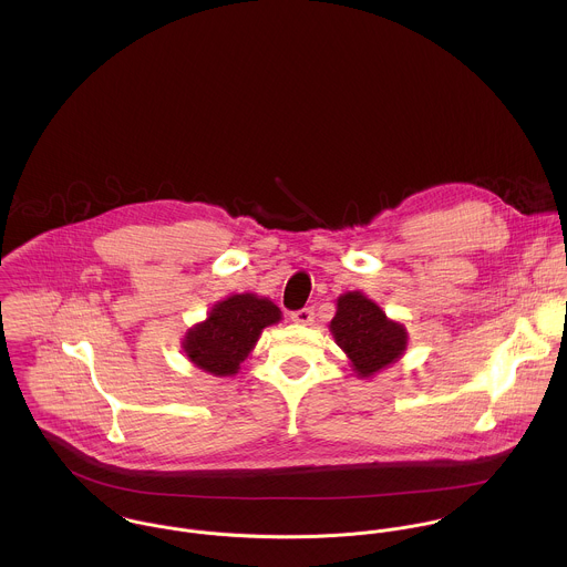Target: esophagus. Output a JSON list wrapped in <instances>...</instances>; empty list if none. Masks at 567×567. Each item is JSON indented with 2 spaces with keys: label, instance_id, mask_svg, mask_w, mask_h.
Segmentation results:
<instances>
[{
  "label": "esophagus",
  "instance_id": "obj_1",
  "mask_svg": "<svg viewBox=\"0 0 567 567\" xmlns=\"http://www.w3.org/2000/svg\"><path fill=\"white\" fill-rule=\"evenodd\" d=\"M292 323L297 324H312L315 323V310L312 308H303V310H297L292 312Z\"/></svg>",
  "mask_w": 567,
  "mask_h": 567
}]
</instances>
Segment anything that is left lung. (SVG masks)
<instances>
[{
    "mask_svg": "<svg viewBox=\"0 0 567 567\" xmlns=\"http://www.w3.org/2000/svg\"><path fill=\"white\" fill-rule=\"evenodd\" d=\"M329 331L336 344L347 353L351 371L362 380L395 364L408 347L404 324L389 319L386 312L360 290L344 292L336 299V315Z\"/></svg>",
    "mask_w": 567,
    "mask_h": 567,
    "instance_id": "8db88e82",
    "label": "left lung"
}]
</instances>
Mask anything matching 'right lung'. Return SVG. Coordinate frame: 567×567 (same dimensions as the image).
Masks as SVG:
<instances>
[{
	"instance_id": "right-lung-1",
	"label": "right lung",
	"mask_w": 567,
	"mask_h": 567,
	"mask_svg": "<svg viewBox=\"0 0 567 567\" xmlns=\"http://www.w3.org/2000/svg\"><path fill=\"white\" fill-rule=\"evenodd\" d=\"M281 321V310L252 292L229 295L218 301L205 321L192 324L183 336L187 360L216 378H234L261 331Z\"/></svg>"
}]
</instances>
